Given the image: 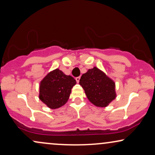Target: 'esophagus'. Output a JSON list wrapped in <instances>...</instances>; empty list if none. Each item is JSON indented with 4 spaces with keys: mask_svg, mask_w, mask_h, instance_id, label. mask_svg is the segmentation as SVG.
I'll return each instance as SVG.
<instances>
[{
    "mask_svg": "<svg viewBox=\"0 0 155 155\" xmlns=\"http://www.w3.org/2000/svg\"><path fill=\"white\" fill-rule=\"evenodd\" d=\"M79 80H80V76H78V77L76 78V82H77V83H79Z\"/></svg>",
    "mask_w": 155,
    "mask_h": 155,
    "instance_id": "esophagus-1",
    "label": "esophagus"
}]
</instances>
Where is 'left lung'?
Listing matches in <instances>:
<instances>
[{
  "instance_id": "obj_1",
  "label": "left lung",
  "mask_w": 155,
  "mask_h": 155,
  "mask_svg": "<svg viewBox=\"0 0 155 155\" xmlns=\"http://www.w3.org/2000/svg\"><path fill=\"white\" fill-rule=\"evenodd\" d=\"M79 84L88 99L97 107H107L116 98L115 83L97 67L82 74Z\"/></svg>"
}]
</instances>
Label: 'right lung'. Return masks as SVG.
Returning <instances> with one entry per match:
<instances>
[{
  "label": "right lung",
  "mask_w": 155,
  "mask_h": 155,
  "mask_svg": "<svg viewBox=\"0 0 155 155\" xmlns=\"http://www.w3.org/2000/svg\"><path fill=\"white\" fill-rule=\"evenodd\" d=\"M76 84L71 76L58 68L51 71L41 81L39 99L51 109H57L67 102L71 89Z\"/></svg>",
  "instance_id": "add662e5"
}]
</instances>
